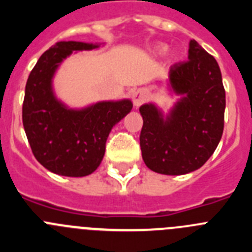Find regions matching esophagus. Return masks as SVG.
<instances>
[{
	"mask_svg": "<svg viewBox=\"0 0 252 252\" xmlns=\"http://www.w3.org/2000/svg\"><path fill=\"white\" fill-rule=\"evenodd\" d=\"M146 98H148V93L145 90H137L132 93V101L136 107L141 106L146 101Z\"/></svg>",
	"mask_w": 252,
	"mask_h": 252,
	"instance_id": "34e87169",
	"label": "esophagus"
}]
</instances>
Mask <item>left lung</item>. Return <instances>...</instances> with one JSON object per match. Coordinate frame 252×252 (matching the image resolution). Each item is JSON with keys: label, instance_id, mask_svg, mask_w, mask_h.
Returning <instances> with one entry per match:
<instances>
[{"label": "left lung", "instance_id": "1", "mask_svg": "<svg viewBox=\"0 0 252 252\" xmlns=\"http://www.w3.org/2000/svg\"><path fill=\"white\" fill-rule=\"evenodd\" d=\"M189 60L171 66L169 82L182 99L164 121L153 104L140 107L142 159L153 171L182 175L201 168L221 140L226 92L215 58L195 40L189 43Z\"/></svg>", "mask_w": 252, "mask_h": 252}]
</instances>
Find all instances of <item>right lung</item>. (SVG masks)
<instances>
[{
    "label": "right lung",
    "mask_w": 252,
    "mask_h": 252,
    "mask_svg": "<svg viewBox=\"0 0 252 252\" xmlns=\"http://www.w3.org/2000/svg\"><path fill=\"white\" fill-rule=\"evenodd\" d=\"M97 45L59 41L39 58L26 82L22 124L34 157L43 166L64 177H86L98 168L107 137L132 108L127 99L99 102L86 110L72 111L55 99L51 78L72 51Z\"/></svg>",
    "instance_id": "right-lung-1"
}]
</instances>
